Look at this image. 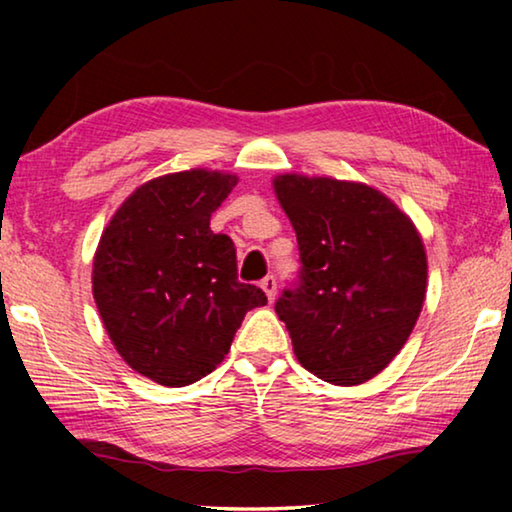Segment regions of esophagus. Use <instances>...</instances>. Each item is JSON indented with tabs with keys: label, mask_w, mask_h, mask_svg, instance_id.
Instances as JSON below:
<instances>
[{
	"label": "esophagus",
	"mask_w": 512,
	"mask_h": 512,
	"mask_svg": "<svg viewBox=\"0 0 512 512\" xmlns=\"http://www.w3.org/2000/svg\"><path fill=\"white\" fill-rule=\"evenodd\" d=\"M259 287L264 289L268 300H275V293H277V280H275V275H266L264 280L259 282Z\"/></svg>",
	"instance_id": "1"
}]
</instances>
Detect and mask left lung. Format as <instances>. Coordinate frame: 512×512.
I'll return each instance as SVG.
<instances>
[{
  "instance_id": "8db88e82",
  "label": "left lung",
  "mask_w": 512,
  "mask_h": 512,
  "mask_svg": "<svg viewBox=\"0 0 512 512\" xmlns=\"http://www.w3.org/2000/svg\"><path fill=\"white\" fill-rule=\"evenodd\" d=\"M300 268L275 302L293 352L329 384H361L409 339L427 291V255L393 201L361 183L275 178Z\"/></svg>"
}]
</instances>
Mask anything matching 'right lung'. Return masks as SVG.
<instances>
[{"label": "right lung", "instance_id": "right-lung-1", "mask_svg": "<svg viewBox=\"0 0 512 512\" xmlns=\"http://www.w3.org/2000/svg\"><path fill=\"white\" fill-rule=\"evenodd\" d=\"M237 176L169 173L126 198L103 230L92 291L110 341L140 375L194 384L219 366L266 293L237 280V250L210 230Z\"/></svg>", "mask_w": 512, "mask_h": 512}]
</instances>
